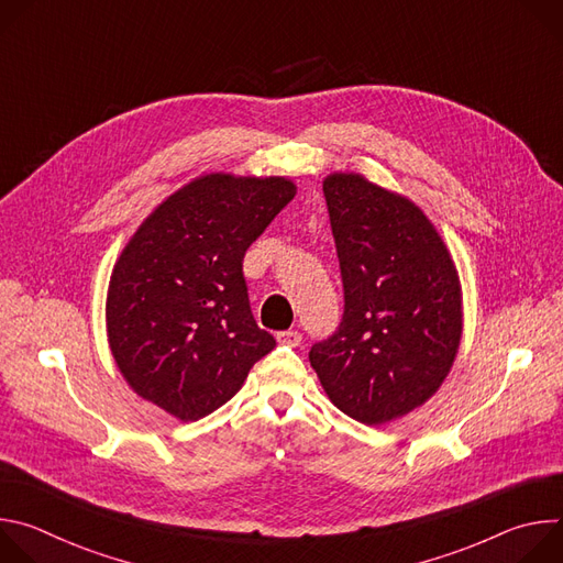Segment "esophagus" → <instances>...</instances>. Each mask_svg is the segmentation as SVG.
Here are the masks:
<instances>
[{
  "label": "esophagus",
  "mask_w": 563,
  "mask_h": 563,
  "mask_svg": "<svg viewBox=\"0 0 563 563\" xmlns=\"http://www.w3.org/2000/svg\"><path fill=\"white\" fill-rule=\"evenodd\" d=\"M276 341L280 345H287V347H298L300 341H302V334L296 332V330H287V332H278L276 334Z\"/></svg>",
  "instance_id": "esophagus-1"
}]
</instances>
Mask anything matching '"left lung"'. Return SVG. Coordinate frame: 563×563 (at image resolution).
Returning a JSON list of instances; mask_svg holds the SVG:
<instances>
[{"instance_id": "1", "label": "left lung", "mask_w": 563, "mask_h": 563, "mask_svg": "<svg viewBox=\"0 0 563 563\" xmlns=\"http://www.w3.org/2000/svg\"><path fill=\"white\" fill-rule=\"evenodd\" d=\"M345 311L309 350L332 404L365 426L406 417L441 387L463 332L461 285L443 238L408 198L361 174L323 183Z\"/></svg>"}]
</instances>
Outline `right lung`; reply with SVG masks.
<instances>
[{"mask_svg":"<svg viewBox=\"0 0 563 563\" xmlns=\"http://www.w3.org/2000/svg\"><path fill=\"white\" fill-rule=\"evenodd\" d=\"M294 196L280 176L207 174L137 227L107 294L109 347L137 396L198 421L276 347L254 320L243 258Z\"/></svg>","mask_w":563,"mask_h":563,"instance_id":"right-lung-1","label":"right lung"}]
</instances>
